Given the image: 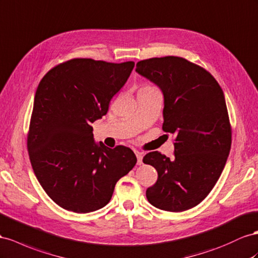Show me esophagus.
Wrapping results in <instances>:
<instances>
[{"mask_svg":"<svg viewBox=\"0 0 258 258\" xmlns=\"http://www.w3.org/2000/svg\"><path fill=\"white\" fill-rule=\"evenodd\" d=\"M136 155H137V159H138V165H141L142 159H143V153L136 152Z\"/></svg>","mask_w":258,"mask_h":258,"instance_id":"obj_1","label":"esophagus"}]
</instances>
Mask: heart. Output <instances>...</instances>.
<instances>
[{
    "mask_svg": "<svg viewBox=\"0 0 258 258\" xmlns=\"http://www.w3.org/2000/svg\"><path fill=\"white\" fill-rule=\"evenodd\" d=\"M149 89H153L152 87H144V88H142L141 90H149Z\"/></svg>",
    "mask_w": 258,
    "mask_h": 258,
    "instance_id": "obj_1",
    "label": "heart"
}]
</instances>
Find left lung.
<instances>
[{"mask_svg": "<svg viewBox=\"0 0 258 258\" xmlns=\"http://www.w3.org/2000/svg\"><path fill=\"white\" fill-rule=\"evenodd\" d=\"M136 72L162 90L163 130L175 136L172 159L157 151L143 157L158 173L146 199L163 211L190 210L212 191L230 152L224 92L210 73L182 57L144 59Z\"/></svg>", "mask_w": 258, "mask_h": 258, "instance_id": "left-lung-1", "label": "left lung"}]
</instances>
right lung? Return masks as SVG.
Here are the masks:
<instances>
[{
    "label": "right lung",
    "mask_w": 258,
    "mask_h": 258,
    "mask_svg": "<svg viewBox=\"0 0 258 258\" xmlns=\"http://www.w3.org/2000/svg\"><path fill=\"white\" fill-rule=\"evenodd\" d=\"M134 67V61L74 58L52 68L39 83L28 152L40 184L64 210L83 214L104 207L117 181L137 163L126 146L96 143L91 126L106 115Z\"/></svg>",
    "instance_id": "obj_1"
}]
</instances>
